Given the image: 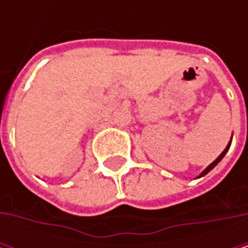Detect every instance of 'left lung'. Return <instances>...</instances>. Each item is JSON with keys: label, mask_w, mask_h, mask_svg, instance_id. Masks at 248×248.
I'll return each mask as SVG.
<instances>
[{"label": "left lung", "mask_w": 248, "mask_h": 248, "mask_svg": "<svg viewBox=\"0 0 248 248\" xmlns=\"http://www.w3.org/2000/svg\"><path fill=\"white\" fill-rule=\"evenodd\" d=\"M230 145H231V142H230V143L227 145V148H225L223 152H221V155H220V156H218V158H217V159H216V161H214V162H213V164H211V165H210L208 168H205V170L202 171V173H201L200 176H204V175H207V173L210 172V171H211V170H213V168H214V167H216V165H217V164H218V162H220V161L223 159L224 155H225V154H227V151L230 149Z\"/></svg>", "instance_id": "left-lung-1"}]
</instances>
